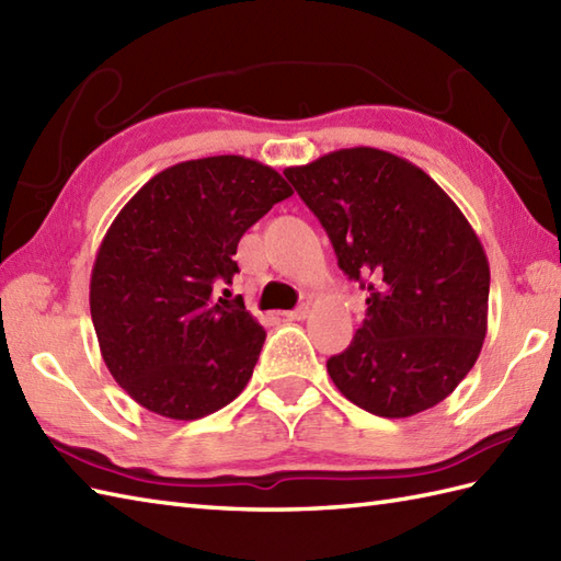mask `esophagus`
<instances>
[{
	"instance_id": "esophagus-1",
	"label": "esophagus",
	"mask_w": 561,
	"mask_h": 561,
	"mask_svg": "<svg viewBox=\"0 0 561 561\" xmlns=\"http://www.w3.org/2000/svg\"><path fill=\"white\" fill-rule=\"evenodd\" d=\"M282 316L287 318V320H304V318L308 316V306H306V304H304V306H296L294 311H284Z\"/></svg>"
}]
</instances>
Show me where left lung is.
<instances>
[{
    "instance_id": "1",
    "label": "left lung",
    "mask_w": 561,
    "mask_h": 561,
    "mask_svg": "<svg viewBox=\"0 0 561 561\" xmlns=\"http://www.w3.org/2000/svg\"><path fill=\"white\" fill-rule=\"evenodd\" d=\"M368 294L350 347L328 374L362 410L402 420L446 400L486 335L490 262L478 233L414 163L374 147L284 171Z\"/></svg>"
}]
</instances>
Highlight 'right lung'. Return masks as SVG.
<instances>
[{
    "mask_svg": "<svg viewBox=\"0 0 561 561\" xmlns=\"http://www.w3.org/2000/svg\"><path fill=\"white\" fill-rule=\"evenodd\" d=\"M291 195L270 165L209 157L153 175L117 214L89 304L105 366L141 408L190 422L241 396L265 330L219 289L241 236Z\"/></svg>",
    "mask_w": 561,
    "mask_h": 561,
    "instance_id": "1",
    "label": "right lung"
}]
</instances>
